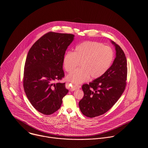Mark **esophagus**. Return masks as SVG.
Returning <instances> with one entry per match:
<instances>
[{"label": "esophagus", "mask_w": 148, "mask_h": 148, "mask_svg": "<svg viewBox=\"0 0 148 148\" xmlns=\"http://www.w3.org/2000/svg\"><path fill=\"white\" fill-rule=\"evenodd\" d=\"M66 86L70 89L71 91H74L76 90L79 89L81 87L80 86H77V85H71L69 83H66Z\"/></svg>", "instance_id": "obj_1"}]
</instances>
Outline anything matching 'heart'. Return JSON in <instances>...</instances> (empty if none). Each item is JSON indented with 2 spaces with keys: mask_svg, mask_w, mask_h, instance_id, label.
I'll return each mask as SVG.
<instances>
[{
  "mask_svg": "<svg viewBox=\"0 0 148 148\" xmlns=\"http://www.w3.org/2000/svg\"><path fill=\"white\" fill-rule=\"evenodd\" d=\"M115 58L113 49L102 43L84 41L77 45L73 53L67 52L64 57L63 64L67 73H71L80 64V69L67 77V79L79 84L101 77L109 70Z\"/></svg>",
  "mask_w": 148,
  "mask_h": 148,
  "instance_id": "1",
  "label": "heart"
}]
</instances>
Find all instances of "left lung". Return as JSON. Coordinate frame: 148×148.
<instances>
[{
    "mask_svg": "<svg viewBox=\"0 0 148 148\" xmlns=\"http://www.w3.org/2000/svg\"><path fill=\"white\" fill-rule=\"evenodd\" d=\"M111 42L116 49V58L112 65L101 77L82 85L84 96L79 102V106L82 114L90 118L107 112L125 88L127 58L120 47L112 41Z\"/></svg>",
    "mask_w": 148,
    "mask_h": 148,
    "instance_id": "obj_1",
    "label": "left lung"
}]
</instances>
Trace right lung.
I'll return each mask as SVG.
<instances>
[{
	"label": "right lung",
	"instance_id": "right-lung-1",
	"mask_svg": "<svg viewBox=\"0 0 148 148\" xmlns=\"http://www.w3.org/2000/svg\"><path fill=\"white\" fill-rule=\"evenodd\" d=\"M74 37L72 34L48 32L28 53L23 77L24 91L33 107L44 115L59 110L69 91L65 83L58 81L65 76L63 59Z\"/></svg>",
	"mask_w": 148,
	"mask_h": 148
}]
</instances>
